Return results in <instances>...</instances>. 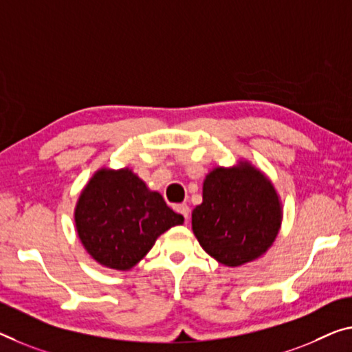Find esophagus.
Returning <instances> with one entry per match:
<instances>
[{
	"label": "esophagus",
	"instance_id": "esophagus-1",
	"mask_svg": "<svg viewBox=\"0 0 352 352\" xmlns=\"http://www.w3.org/2000/svg\"><path fill=\"white\" fill-rule=\"evenodd\" d=\"M175 210L177 214H181V215H184V219H188V215H190V208L187 206L186 203H181V204H176L175 206Z\"/></svg>",
	"mask_w": 352,
	"mask_h": 352
}]
</instances>
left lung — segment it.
<instances>
[{"label": "left lung", "instance_id": "1", "mask_svg": "<svg viewBox=\"0 0 352 352\" xmlns=\"http://www.w3.org/2000/svg\"><path fill=\"white\" fill-rule=\"evenodd\" d=\"M280 223L278 195L250 164L209 173L203 184V203L192 212L199 245L230 267L261 256L277 237Z\"/></svg>", "mask_w": 352, "mask_h": 352}]
</instances>
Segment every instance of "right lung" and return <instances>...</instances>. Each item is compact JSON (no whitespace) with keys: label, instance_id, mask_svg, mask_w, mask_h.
I'll list each match as a JSON object with an SVG mask.
<instances>
[{"label":"right lung","instance_id":"add662e5","mask_svg":"<svg viewBox=\"0 0 352 352\" xmlns=\"http://www.w3.org/2000/svg\"><path fill=\"white\" fill-rule=\"evenodd\" d=\"M184 217L129 168L99 170L75 208V225L86 250L102 266L133 267L157 237Z\"/></svg>","mask_w":352,"mask_h":352}]
</instances>
